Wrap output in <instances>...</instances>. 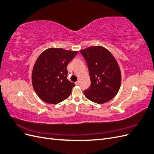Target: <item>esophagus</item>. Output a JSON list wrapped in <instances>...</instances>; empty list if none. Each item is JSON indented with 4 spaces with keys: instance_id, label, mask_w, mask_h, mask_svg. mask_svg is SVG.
<instances>
[{
    "instance_id": "obj_1",
    "label": "esophagus",
    "mask_w": 154,
    "mask_h": 154,
    "mask_svg": "<svg viewBox=\"0 0 154 154\" xmlns=\"http://www.w3.org/2000/svg\"><path fill=\"white\" fill-rule=\"evenodd\" d=\"M75 84H76V85H78L79 84H80V81L78 80L77 82H75Z\"/></svg>"
}]
</instances>
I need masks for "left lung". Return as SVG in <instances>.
Here are the masks:
<instances>
[{
  "label": "left lung",
  "mask_w": 154,
  "mask_h": 154,
  "mask_svg": "<svg viewBox=\"0 0 154 154\" xmlns=\"http://www.w3.org/2000/svg\"><path fill=\"white\" fill-rule=\"evenodd\" d=\"M86 60L91 84L84 94L87 99L102 104L118 94L122 82L118 63L109 50L102 46H92L80 51Z\"/></svg>",
  "instance_id": "left-lung-1"
}]
</instances>
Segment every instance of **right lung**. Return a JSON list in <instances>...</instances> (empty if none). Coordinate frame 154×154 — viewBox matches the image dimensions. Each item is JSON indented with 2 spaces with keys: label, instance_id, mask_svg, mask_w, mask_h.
<instances>
[{
  "label": "right lung",
  "instance_id": "add662e5",
  "mask_svg": "<svg viewBox=\"0 0 154 154\" xmlns=\"http://www.w3.org/2000/svg\"><path fill=\"white\" fill-rule=\"evenodd\" d=\"M77 53L62 48H49L36 60L32 84L36 94L45 103L57 104L71 94L75 84L67 80V67Z\"/></svg>",
  "mask_w": 154,
  "mask_h": 154
}]
</instances>
